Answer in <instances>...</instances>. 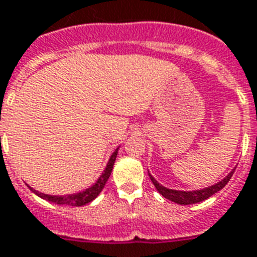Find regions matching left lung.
I'll return each instance as SVG.
<instances>
[{
	"instance_id": "1",
	"label": "left lung",
	"mask_w": 257,
	"mask_h": 257,
	"mask_svg": "<svg viewBox=\"0 0 257 257\" xmlns=\"http://www.w3.org/2000/svg\"><path fill=\"white\" fill-rule=\"evenodd\" d=\"M233 172H229V175L225 176L221 181H219L217 184H213L211 187L204 188V189H199V191H176V189H169V188L161 185V184L157 183V180L153 177L151 173H149V177L152 180L153 185L156 187V189L159 191L161 196H164L165 199L171 200L173 203H177L180 205H189V204H196L200 203V201H204V200L209 199L212 195H215L216 192H219L220 189H223L225 185L228 184V181L231 180Z\"/></svg>"
}]
</instances>
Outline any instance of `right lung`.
Here are the masks:
<instances>
[{
  "label": "right lung",
  "instance_id": "right-lung-1",
  "mask_svg": "<svg viewBox=\"0 0 257 257\" xmlns=\"http://www.w3.org/2000/svg\"><path fill=\"white\" fill-rule=\"evenodd\" d=\"M117 151L118 148L112 153V156L109 159L108 164L105 167L104 172L101 173V176L98 177L96 183L93 184L92 187L86 188L85 191L78 192V193H72V195H66V196H52V195H45V193H41V192L36 191L33 188H30L32 191L36 193L37 196H40L41 199L48 200L50 203H56L58 205H73V207H82L85 204L90 203L93 200L96 199L97 196L100 195V192L102 191V188L105 187V184L108 181L109 176L112 173L113 165H114V161H116L117 157Z\"/></svg>",
  "mask_w": 257,
  "mask_h": 257
}]
</instances>
